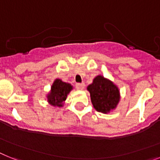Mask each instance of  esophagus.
<instances>
[{
    "mask_svg": "<svg viewBox=\"0 0 160 160\" xmlns=\"http://www.w3.org/2000/svg\"><path fill=\"white\" fill-rule=\"evenodd\" d=\"M84 86H85L84 83H77V84H76V88H77V89H79V90H82V89H84Z\"/></svg>",
    "mask_w": 160,
    "mask_h": 160,
    "instance_id": "obj_1",
    "label": "esophagus"
}]
</instances>
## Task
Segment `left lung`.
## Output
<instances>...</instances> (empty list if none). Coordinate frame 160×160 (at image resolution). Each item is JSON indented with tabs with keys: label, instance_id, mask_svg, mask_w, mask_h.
<instances>
[{
	"label": "left lung",
	"instance_id": "obj_1",
	"mask_svg": "<svg viewBox=\"0 0 160 160\" xmlns=\"http://www.w3.org/2000/svg\"><path fill=\"white\" fill-rule=\"evenodd\" d=\"M90 92L93 107L99 112L107 114L114 110L119 101V91L117 86L102 76H98L87 87Z\"/></svg>",
	"mask_w": 160,
	"mask_h": 160
}]
</instances>
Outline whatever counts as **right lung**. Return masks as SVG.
Listing matches in <instances>:
<instances>
[{
    "instance_id": "1",
    "label": "right lung",
    "mask_w": 160,
    "mask_h": 160,
    "mask_svg": "<svg viewBox=\"0 0 160 160\" xmlns=\"http://www.w3.org/2000/svg\"><path fill=\"white\" fill-rule=\"evenodd\" d=\"M72 84L62 82L60 79H56L51 86V91L47 95L48 102L53 107H62L63 102L72 89Z\"/></svg>"
}]
</instances>
